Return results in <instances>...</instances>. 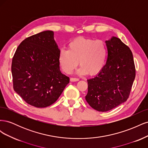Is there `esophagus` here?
<instances>
[{
  "mask_svg": "<svg viewBox=\"0 0 148 148\" xmlns=\"http://www.w3.org/2000/svg\"><path fill=\"white\" fill-rule=\"evenodd\" d=\"M70 82H78V81H79V79L78 78H70Z\"/></svg>",
  "mask_w": 148,
  "mask_h": 148,
  "instance_id": "1",
  "label": "esophagus"
}]
</instances>
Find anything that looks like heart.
<instances>
[{"instance_id": "b5f03b06", "label": "heart", "mask_w": 148, "mask_h": 148, "mask_svg": "<svg viewBox=\"0 0 148 148\" xmlns=\"http://www.w3.org/2000/svg\"><path fill=\"white\" fill-rule=\"evenodd\" d=\"M68 50L61 49L59 54L60 66L66 73H71L77 66L78 73L94 75L99 73L106 64L107 48L106 43L92 39L79 38L69 44Z\"/></svg>"}]
</instances>
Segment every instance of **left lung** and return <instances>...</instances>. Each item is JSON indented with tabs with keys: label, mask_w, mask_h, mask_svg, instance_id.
Here are the masks:
<instances>
[{
	"label": "left lung",
	"mask_w": 148,
	"mask_h": 148,
	"mask_svg": "<svg viewBox=\"0 0 148 148\" xmlns=\"http://www.w3.org/2000/svg\"><path fill=\"white\" fill-rule=\"evenodd\" d=\"M108 51L104 68L87 80L86 101L92 108L107 112L126 102L135 78V66L130 48L115 36L105 41Z\"/></svg>",
	"instance_id": "1"
}]
</instances>
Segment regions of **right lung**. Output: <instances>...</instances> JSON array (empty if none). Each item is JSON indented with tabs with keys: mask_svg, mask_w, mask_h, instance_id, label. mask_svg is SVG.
<instances>
[{
	"mask_svg": "<svg viewBox=\"0 0 148 148\" xmlns=\"http://www.w3.org/2000/svg\"><path fill=\"white\" fill-rule=\"evenodd\" d=\"M59 52L49 30L26 38L16 49L12 63L13 89L28 104L52 105L69 83L60 70Z\"/></svg>",
	"mask_w": 148,
	"mask_h": 148,
	"instance_id": "obj_1",
	"label": "right lung"
}]
</instances>
